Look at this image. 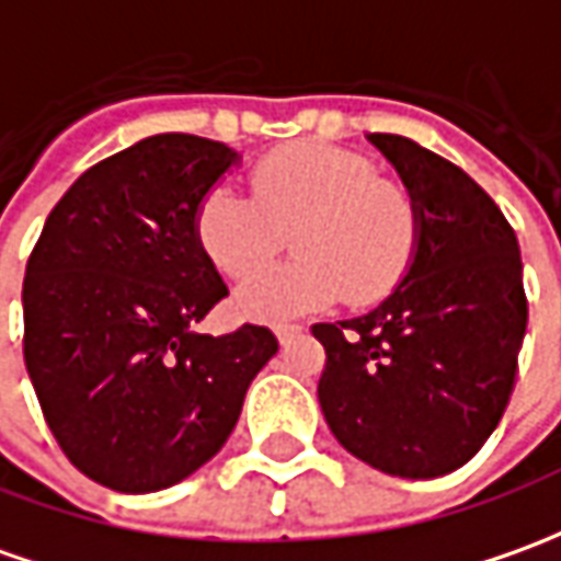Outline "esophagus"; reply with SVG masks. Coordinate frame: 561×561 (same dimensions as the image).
<instances>
[{
  "label": "esophagus",
  "instance_id": "esophagus-1",
  "mask_svg": "<svg viewBox=\"0 0 561 561\" xmlns=\"http://www.w3.org/2000/svg\"><path fill=\"white\" fill-rule=\"evenodd\" d=\"M276 337H279V344H288L291 337H297L300 331H304V325H288V322H282V325H276Z\"/></svg>",
  "mask_w": 561,
  "mask_h": 561
}]
</instances>
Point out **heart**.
<instances>
[{"label":"heart","mask_w":561,"mask_h":561,"mask_svg":"<svg viewBox=\"0 0 561 561\" xmlns=\"http://www.w3.org/2000/svg\"><path fill=\"white\" fill-rule=\"evenodd\" d=\"M245 196L215 184L196 205L202 254L227 279H242L296 230L298 261L254 274L232 307L254 322H282L325 310L341 297L375 304L405 279L421 245V208L409 190L377 178L375 165L344 147L295 140L264 156Z\"/></svg>","instance_id":"obj_1"}]
</instances>
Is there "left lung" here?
Returning a JSON list of instances; mask_svg holds the SVG:
<instances>
[{
  "label": "left lung",
  "mask_w": 561,
  "mask_h": 561,
  "mask_svg": "<svg viewBox=\"0 0 561 561\" xmlns=\"http://www.w3.org/2000/svg\"><path fill=\"white\" fill-rule=\"evenodd\" d=\"M368 140L417 199L421 245L380 307L312 325L325 346L319 405L368 467L436 479L485 445L516 383L528 325L519 242L455 162L402 135Z\"/></svg>",
  "instance_id": "8db88e82"
}]
</instances>
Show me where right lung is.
<instances>
[{
  "mask_svg": "<svg viewBox=\"0 0 561 561\" xmlns=\"http://www.w3.org/2000/svg\"><path fill=\"white\" fill-rule=\"evenodd\" d=\"M236 162L208 137H144L64 193L26 261V371L64 455L106 489L162 491L208 463L279 350L264 325L193 331L230 295L193 215Z\"/></svg>",
  "mask_w": 561,
  "mask_h": 561,
  "instance_id": "right-lung-1",
  "label": "right lung"
}]
</instances>
